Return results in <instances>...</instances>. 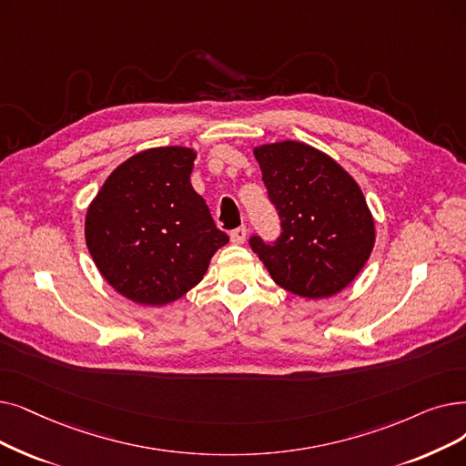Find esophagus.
I'll return each mask as SVG.
<instances>
[{
	"instance_id": "esophagus-1",
	"label": "esophagus",
	"mask_w": 466,
	"mask_h": 466,
	"mask_svg": "<svg viewBox=\"0 0 466 466\" xmlns=\"http://www.w3.org/2000/svg\"><path fill=\"white\" fill-rule=\"evenodd\" d=\"M230 239H232V244H246V239H248V228L246 227H239V228H234L232 232H230Z\"/></svg>"
}]
</instances>
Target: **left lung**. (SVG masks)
Returning <instances> with one entry per match:
<instances>
[{
  "instance_id": "8db88e82",
  "label": "left lung",
  "mask_w": 466,
  "mask_h": 466,
  "mask_svg": "<svg viewBox=\"0 0 466 466\" xmlns=\"http://www.w3.org/2000/svg\"><path fill=\"white\" fill-rule=\"evenodd\" d=\"M281 234L274 244L258 236L251 249L279 288L321 299L345 289L375 246V222L356 180L333 157L297 143L253 150Z\"/></svg>"
}]
</instances>
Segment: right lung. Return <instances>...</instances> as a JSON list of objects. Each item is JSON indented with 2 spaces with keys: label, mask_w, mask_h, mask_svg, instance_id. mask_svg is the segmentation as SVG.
Here are the masks:
<instances>
[{
  "label": "right lung",
  "mask_w": 466,
  "mask_h": 466,
  "mask_svg": "<svg viewBox=\"0 0 466 466\" xmlns=\"http://www.w3.org/2000/svg\"><path fill=\"white\" fill-rule=\"evenodd\" d=\"M194 159L187 147L138 152L87 209L86 244L98 272L138 305L164 307L188 293L228 241L190 185Z\"/></svg>",
  "instance_id": "add662e5"
}]
</instances>
